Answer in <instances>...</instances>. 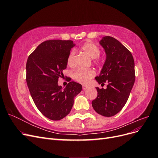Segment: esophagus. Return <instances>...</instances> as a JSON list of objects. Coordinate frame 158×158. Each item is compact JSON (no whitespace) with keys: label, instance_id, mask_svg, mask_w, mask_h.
I'll list each match as a JSON object with an SVG mask.
<instances>
[{"label":"esophagus","instance_id":"esophagus-1","mask_svg":"<svg viewBox=\"0 0 158 158\" xmlns=\"http://www.w3.org/2000/svg\"><path fill=\"white\" fill-rule=\"evenodd\" d=\"M82 88H83V89H84V90H85V89H86L88 88V86H87V85H82Z\"/></svg>","mask_w":158,"mask_h":158}]
</instances>
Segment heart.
Returning a JSON list of instances; mask_svg holds the SVG:
<instances>
[{
	"label": "heart",
	"mask_w": 158,
	"mask_h": 158,
	"mask_svg": "<svg viewBox=\"0 0 158 158\" xmlns=\"http://www.w3.org/2000/svg\"><path fill=\"white\" fill-rule=\"evenodd\" d=\"M82 49L85 51L91 57L94 59L95 63H98L99 60L98 57L100 55V49L99 47L93 43L88 42L82 46ZM67 63L69 66H73L75 64V51H72L67 58ZM95 71L92 69H79L76 70L73 74V78L77 82L85 84H87L90 79H92L95 76Z\"/></svg>",
	"instance_id": "obj_1"
}]
</instances>
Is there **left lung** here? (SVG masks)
Returning <instances> with one entry per match:
<instances>
[{
    "mask_svg": "<svg viewBox=\"0 0 158 158\" xmlns=\"http://www.w3.org/2000/svg\"><path fill=\"white\" fill-rule=\"evenodd\" d=\"M106 53L101 73L95 77L100 84L107 82L106 89L96 88L98 96L92 107L98 114L112 117L125 106L135 81V61L131 52L114 37L105 36L99 41Z\"/></svg>",
    "mask_w": 158,
    "mask_h": 158,
    "instance_id": "obj_1",
    "label": "left lung"
}]
</instances>
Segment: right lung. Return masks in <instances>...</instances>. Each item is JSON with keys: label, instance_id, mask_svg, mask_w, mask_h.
<instances>
[{"label": "right lung", "instance_id": "add662e5", "mask_svg": "<svg viewBox=\"0 0 158 158\" xmlns=\"http://www.w3.org/2000/svg\"><path fill=\"white\" fill-rule=\"evenodd\" d=\"M75 44L70 40H48L38 45L28 56L26 82L39 111L52 121H59L70 112L74 99L82 85L70 82L65 88L58 80L66 69L67 58Z\"/></svg>", "mask_w": 158, "mask_h": 158}]
</instances>
